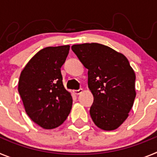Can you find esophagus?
<instances>
[{
  "mask_svg": "<svg viewBox=\"0 0 157 157\" xmlns=\"http://www.w3.org/2000/svg\"><path fill=\"white\" fill-rule=\"evenodd\" d=\"M73 92H74V94L75 95H79L80 94H82L83 92V90L82 89H79V90H74Z\"/></svg>",
  "mask_w": 157,
  "mask_h": 157,
  "instance_id": "obj_1",
  "label": "esophagus"
}]
</instances>
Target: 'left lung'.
Returning a JSON list of instances; mask_svg holds the SVG:
<instances>
[{"mask_svg":"<svg viewBox=\"0 0 157 157\" xmlns=\"http://www.w3.org/2000/svg\"><path fill=\"white\" fill-rule=\"evenodd\" d=\"M71 49L88 69L93 121L104 130H116L127 119L136 97L135 73L128 59L98 43L74 45Z\"/></svg>","mask_w":157,"mask_h":157,"instance_id":"obj_1","label":"left lung"}]
</instances>
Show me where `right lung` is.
I'll return each instance as SVG.
<instances>
[{"label": "right lung", "instance_id": "add662e5", "mask_svg": "<svg viewBox=\"0 0 157 157\" xmlns=\"http://www.w3.org/2000/svg\"><path fill=\"white\" fill-rule=\"evenodd\" d=\"M70 45L46 47L34 55L21 71L18 91L29 117L41 127L56 128L66 120L72 106L63 85L61 68Z\"/></svg>", "mask_w": 157, "mask_h": 157}]
</instances>
